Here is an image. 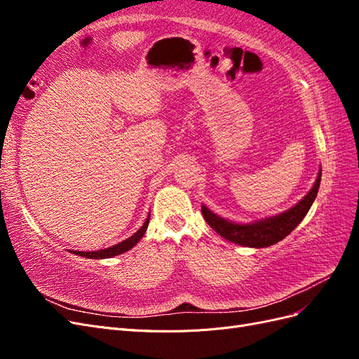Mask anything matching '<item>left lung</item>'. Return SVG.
<instances>
[{
    "instance_id": "8db88e82",
    "label": "left lung",
    "mask_w": 359,
    "mask_h": 359,
    "mask_svg": "<svg viewBox=\"0 0 359 359\" xmlns=\"http://www.w3.org/2000/svg\"><path fill=\"white\" fill-rule=\"evenodd\" d=\"M322 169L318 173L316 182L313 189L304 196L295 206L290 210L281 212L278 215L266 217V219L257 220L248 224L233 223L223 219V217L214 214L211 210L202 205V215L205 222L208 223L212 229L222 235L224 240L240 244L244 247H255L264 248L269 247L286 238L295 227L302 222L304 217L307 215L310 206L318 196L319 186H320Z\"/></svg>"
}]
</instances>
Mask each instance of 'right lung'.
Here are the masks:
<instances>
[{
  "label": "right lung",
  "mask_w": 359,
  "mask_h": 359,
  "mask_svg": "<svg viewBox=\"0 0 359 359\" xmlns=\"http://www.w3.org/2000/svg\"><path fill=\"white\" fill-rule=\"evenodd\" d=\"M148 223H149V214L147 217L145 223L142 224V227L140 229L133 233L130 238H127L126 241L119 243L116 245H112V247H107V248H103V250H97V252H73L72 253L78 255V256H83V257H88V259H107V257H112V256H118V255H123L126 252H128L130 248H133L140 240H142V236L145 235L147 232V227H148Z\"/></svg>",
  "instance_id": "add662e5"
}]
</instances>
